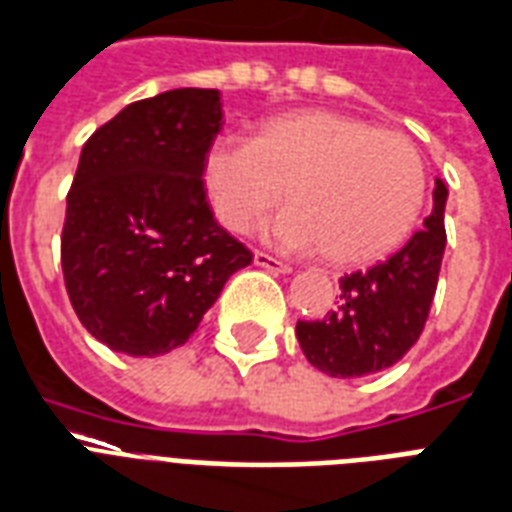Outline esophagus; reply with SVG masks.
Segmentation results:
<instances>
[{
  "mask_svg": "<svg viewBox=\"0 0 512 512\" xmlns=\"http://www.w3.org/2000/svg\"><path fill=\"white\" fill-rule=\"evenodd\" d=\"M253 261H256V267H261V270H270V272H291V267H288L286 261L275 259V256H270V253L264 251H256L253 253Z\"/></svg>",
  "mask_w": 512,
  "mask_h": 512,
  "instance_id": "34e87169",
  "label": "esophagus"
}]
</instances>
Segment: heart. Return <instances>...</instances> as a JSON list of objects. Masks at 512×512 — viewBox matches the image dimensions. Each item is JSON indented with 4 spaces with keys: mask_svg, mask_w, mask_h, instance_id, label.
<instances>
[{
    "mask_svg": "<svg viewBox=\"0 0 512 512\" xmlns=\"http://www.w3.org/2000/svg\"><path fill=\"white\" fill-rule=\"evenodd\" d=\"M202 186L215 221L232 234L251 232L286 194L291 207L272 221L270 240L356 267L410 237L424 210L426 167L405 134L334 110H302L267 121L253 140H215L202 159Z\"/></svg>",
    "mask_w": 512,
    "mask_h": 512,
    "instance_id": "b5f03b06",
    "label": "heart"
}]
</instances>
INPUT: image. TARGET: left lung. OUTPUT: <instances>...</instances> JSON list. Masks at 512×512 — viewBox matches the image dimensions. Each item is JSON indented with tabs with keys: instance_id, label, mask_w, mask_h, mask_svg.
Listing matches in <instances>:
<instances>
[{
	"instance_id": "obj_1",
	"label": "left lung",
	"mask_w": 512,
	"mask_h": 512,
	"mask_svg": "<svg viewBox=\"0 0 512 512\" xmlns=\"http://www.w3.org/2000/svg\"><path fill=\"white\" fill-rule=\"evenodd\" d=\"M448 188L434 180L432 215L405 248L340 278V302L318 321H297V340L315 370L361 378L397 364L424 332L445 253Z\"/></svg>"
}]
</instances>
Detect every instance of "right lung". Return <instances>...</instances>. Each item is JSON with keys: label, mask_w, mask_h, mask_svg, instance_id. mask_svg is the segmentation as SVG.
Listing matches in <instances>:
<instances>
[{"label": "right lung", "mask_w": 512, "mask_h": 512, "mask_svg": "<svg viewBox=\"0 0 512 512\" xmlns=\"http://www.w3.org/2000/svg\"><path fill=\"white\" fill-rule=\"evenodd\" d=\"M221 126L215 88H175L126 105L80 151L61 270L80 324L113 351L161 356L183 345L251 264L202 186Z\"/></svg>", "instance_id": "add662e5"}]
</instances>
